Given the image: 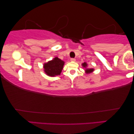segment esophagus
<instances>
[{
  "label": "esophagus",
  "mask_w": 134,
  "mask_h": 134,
  "mask_svg": "<svg viewBox=\"0 0 134 134\" xmlns=\"http://www.w3.org/2000/svg\"><path fill=\"white\" fill-rule=\"evenodd\" d=\"M75 60H76V59H74V58H71V62H75Z\"/></svg>",
  "instance_id": "obj_1"
}]
</instances>
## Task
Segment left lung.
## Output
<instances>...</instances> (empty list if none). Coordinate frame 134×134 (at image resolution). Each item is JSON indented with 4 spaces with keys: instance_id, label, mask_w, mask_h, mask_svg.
<instances>
[{
    "instance_id": "1",
    "label": "left lung",
    "mask_w": 134,
    "mask_h": 134,
    "mask_svg": "<svg viewBox=\"0 0 134 134\" xmlns=\"http://www.w3.org/2000/svg\"><path fill=\"white\" fill-rule=\"evenodd\" d=\"M82 67L85 68V72L87 74H90L91 72H93L94 71V68H88V64L87 63V62H84L82 63Z\"/></svg>"
}]
</instances>
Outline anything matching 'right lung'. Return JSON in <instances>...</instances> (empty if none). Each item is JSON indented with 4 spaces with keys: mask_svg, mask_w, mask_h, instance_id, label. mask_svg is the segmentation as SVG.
<instances>
[{
    "mask_svg": "<svg viewBox=\"0 0 134 134\" xmlns=\"http://www.w3.org/2000/svg\"><path fill=\"white\" fill-rule=\"evenodd\" d=\"M64 65V61L58 58V57H55L52 60L44 63V72L47 75L52 77L60 75Z\"/></svg>",
    "mask_w": 134,
    "mask_h": 134,
    "instance_id": "right-lung-1",
    "label": "right lung"
}]
</instances>
